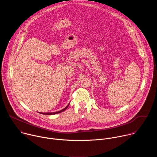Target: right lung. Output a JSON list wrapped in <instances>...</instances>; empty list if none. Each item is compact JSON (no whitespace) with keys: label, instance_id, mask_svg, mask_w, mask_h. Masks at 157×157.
<instances>
[{"label":"right lung","instance_id":"obj_1","mask_svg":"<svg viewBox=\"0 0 157 157\" xmlns=\"http://www.w3.org/2000/svg\"><path fill=\"white\" fill-rule=\"evenodd\" d=\"M69 104L67 105L64 109H62L61 110H59V111H58V112H56V113H41V114H45V115H53V114H58V113H61V112H63L64 110H65L67 108H68V107L69 106Z\"/></svg>","mask_w":157,"mask_h":157}]
</instances>
